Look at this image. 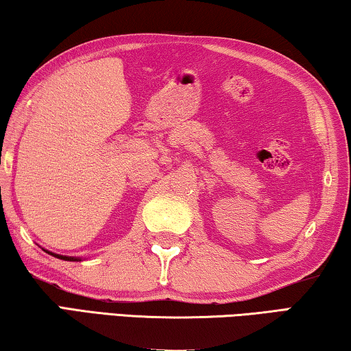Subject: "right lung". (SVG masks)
Segmentation results:
<instances>
[{"label": "right lung", "mask_w": 351, "mask_h": 351, "mask_svg": "<svg viewBox=\"0 0 351 351\" xmlns=\"http://www.w3.org/2000/svg\"><path fill=\"white\" fill-rule=\"evenodd\" d=\"M46 252H47V251H46ZM47 254L54 255V257H57V258H62V260H68V261H80L79 258H74V257H66V255H58V254H52V252H47Z\"/></svg>", "instance_id": "1"}]
</instances>
